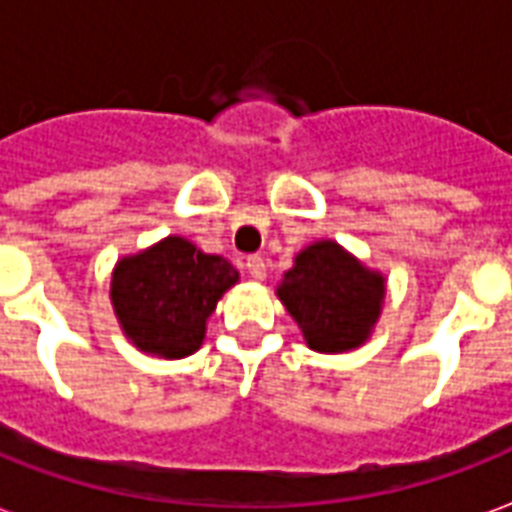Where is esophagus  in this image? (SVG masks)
Returning <instances> with one entry per match:
<instances>
[{"instance_id":"esophagus-1","label":"esophagus","mask_w":512,"mask_h":512,"mask_svg":"<svg viewBox=\"0 0 512 512\" xmlns=\"http://www.w3.org/2000/svg\"><path fill=\"white\" fill-rule=\"evenodd\" d=\"M247 271L252 279H263L265 276V260L260 255H249L247 257Z\"/></svg>"}]
</instances>
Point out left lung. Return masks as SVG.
Here are the masks:
<instances>
[{
  "label": "left lung",
  "instance_id": "1",
  "mask_svg": "<svg viewBox=\"0 0 512 512\" xmlns=\"http://www.w3.org/2000/svg\"><path fill=\"white\" fill-rule=\"evenodd\" d=\"M279 298L303 330L311 349L349 351L376 325L384 279L368 271L333 241H319L295 257Z\"/></svg>",
  "mask_w": 512,
  "mask_h": 512
}]
</instances>
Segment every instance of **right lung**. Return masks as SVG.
I'll return each instance as SVG.
<instances>
[{
  "label": "right lung",
  "instance_id": "obj_1",
  "mask_svg": "<svg viewBox=\"0 0 512 512\" xmlns=\"http://www.w3.org/2000/svg\"><path fill=\"white\" fill-rule=\"evenodd\" d=\"M239 271L190 241L169 236L136 257L120 260L112 303L126 335L147 354L179 360L204 341L206 319L233 287Z\"/></svg>",
  "mask_w": 512,
  "mask_h": 512
}]
</instances>
